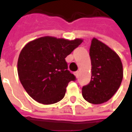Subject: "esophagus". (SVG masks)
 <instances>
[{"mask_svg": "<svg viewBox=\"0 0 132 132\" xmlns=\"http://www.w3.org/2000/svg\"><path fill=\"white\" fill-rule=\"evenodd\" d=\"M74 74L76 76V77L78 78V76H79V71H76L74 73Z\"/></svg>", "mask_w": 132, "mask_h": 132, "instance_id": "esophagus-1", "label": "esophagus"}]
</instances>
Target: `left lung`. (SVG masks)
<instances>
[{"instance_id": "obj_1", "label": "left lung", "mask_w": 132, "mask_h": 132, "mask_svg": "<svg viewBox=\"0 0 132 132\" xmlns=\"http://www.w3.org/2000/svg\"><path fill=\"white\" fill-rule=\"evenodd\" d=\"M91 80L82 88L84 99L90 103L107 102L117 91L123 78L122 63L116 52L93 38L90 48Z\"/></svg>"}]
</instances>
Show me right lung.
Listing matches in <instances>:
<instances>
[{
	"label": "right lung",
	"mask_w": 132,
	"mask_h": 132,
	"mask_svg": "<svg viewBox=\"0 0 132 132\" xmlns=\"http://www.w3.org/2000/svg\"><path fill=\"white\" fill-rule=\"evenodd\" d=\"M82 42L80 39L68 40L46 36L24 46L19 55L18 73L30 97L44 105L63 99L69 82L76 80L65 58Z\"/></svg>",
	"instance_id": "obj_1"
}]
</instances>
